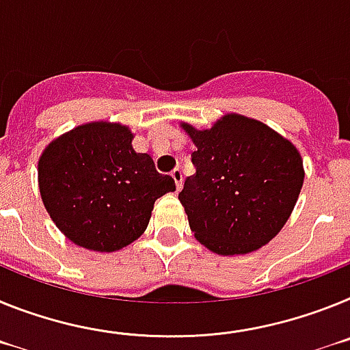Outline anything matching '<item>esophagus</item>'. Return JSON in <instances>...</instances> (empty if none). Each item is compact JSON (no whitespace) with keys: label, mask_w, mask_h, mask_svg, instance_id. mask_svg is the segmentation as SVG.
<instances>
[{"label":"esophagus","mask_w":350,"mask_h":350,"mask_svg":"<svg viewBox=\"0 0 350 350\" xmlns=\"http://www.w3.org/2000/svg\"><path fill=\"white\" fill-rule=\"evenodd\" d=\"M171 176L176 181V188L179 190V188L183 187V172H181V169H174V171L171 172Z\"/></svg>","instance_id":"obj_1"}]
</instances>
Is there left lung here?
Masks as SVG:
<instances>
[{
  "label": "left lung",
  "instance_id": "1",
  "mask_svg": "<svg viewBox=\"0 0 350 350\" xmlns=\"http://www.w3.org/2000/svg\"><path fill=\"white\" fill-rule=\"evenodd\" d=\"M197 150L179 202L193 236L218 255L259 250L280 232L305 169L293 142L262 121L226 114L211 129L181 123Z\"/></svg>",
  "mask_w": 350,
  "mask_h": 350
}]
</instances>
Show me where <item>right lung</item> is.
I'll list each match as a JSON object with an SVG mask.
<instances>
[{
  "mask_svg": "<svg viewBox=\"0 0 350 350\" xmlns=\"http://www.w3.org/2000/svg\"><path fill=\"white\" fill-rule=\"evenodd\" d=\"M126 124L91 121L47 144L38 158V188L65 238L91 252L129 247L150 224L158 197L174 192L171 176L137 153Z\"/></svg>",
  "mask_w": 350,
  "mask_h": 350,
  "instance_id": "right-lung-1",
  "label": "right lung"
}]
</instances>
